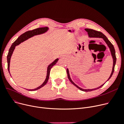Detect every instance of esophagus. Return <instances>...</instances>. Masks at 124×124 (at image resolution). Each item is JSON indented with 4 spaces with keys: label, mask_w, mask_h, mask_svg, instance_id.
Here are the masks:
<instances>
[{
    "label": "esophagus",
    "mask_w": 124,
    "mask_h": 124,
    "mask_svg": "<svg viewBox=\"0 0 124 124\" xmlns=\"http://www.w3.org/2000/svg\"><path fill=\"white\" fill-rule=\"evenodd\" d=\"M60 57H61V58H62V57H63L62 56H60Z\"/></svg>",
    "instance_id": "esophagus-1"
}]
</instances>
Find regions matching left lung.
<instances>
[{
  "label": "left lung",
  "mask_w": 124,
  "mask_h": 124,
  "mask_svg": "<svg viewBox=\"0 0 124 124\" xmlns=\"http://www.w3.org/2000/svg\"><path fill=\"white\" fill-rule=\"evenodd\" d=\"M85 31L87 32V33L88 34V36L89 38H100V39H102L104 42L106 43V44L108 46V47H109V49L110 50V54H111V57L112 58V60H113V66H112V71H111V73L110 75V76L109 77V78H108L106 82L108 81V80L111 78V77H112V75L114 73V70H115V66L116 65V51L115 50V48L114 46L112 45L111 43L110 42V41L106 37L105 35H104L103 33H101L100 32L97 31H96L93 29H88V28H86L85 29ZM67 76H68V78L69 79V80H70V82L74 86H75L77 88H78V89H79V90H80L81 91H84V92H90V91H94V90H97L98 89H99L100 88L102 87V86H103L105 83H104L103 84H102V85H101L99 87H97V88H94V89H83L82 88L79 87V86H78L77 84H75L73 81L72 80L70 76V74H69V70L68 68H67Z\"/></svg>",
  "instance_id": "1"
}]
</instances>
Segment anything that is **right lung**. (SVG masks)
Segmentation results:
<instances>
[{
    "label": "right lung",
    "instance_id": "add662e5",
    "mask_svg": "<svg viewBox=\"0 0 124 124\" xmlns=\"http://www.w3.org/2000/svg\"><path fill=\"white\" fill-rule=\"evenodd\" d=\"M50 28L47 27H41V28H36L35 29L30 30L27 31L25 32L24 33L22 34V35H21L17 39H16V40L13 43V44L9 48V51H8V53L7 56V61H8V71L10 75V71H9V65H10V58H11V57L13 55V53L14 52V51L15 49L16 46H17L19 45H20L21 42H23L24 41L27 40L28 39L31 38V37H33L35 35H40L44 34L49 30ZM59 60V59L57 58L53 62H52L50 65H48L47 67V71H46V78L45 80V81L44 82L40 85H39V87H37L36 88H35L34 89H27L28 91H36L37 90H39L42 88V87H44L45 85H46L47 83L48 80H49V76H50V70L51 68L54 66L55 65V64L57 63L58 61ZM11 76V75H10Z\"/></svg>",
    "mask_w": 124,
    "mask_h": 124
}]
</instances>
